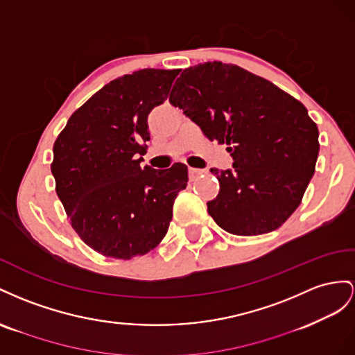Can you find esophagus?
<instances>
[{"label": "esophagus", "mask_w": 355, "mask_h": 355, "mask_svg": "<svg viewBox=\"0 0 355 355\" xmlns=\"http://www.w3.org/2000/svg\"><path fill=\"white\" fill-rule=\"evenodd\" d=\"M204 169H196V168H189V177L191 181H195L199 175L204 174Z\"/></svg>", "instance_id": "obj_1"}]
</instances>
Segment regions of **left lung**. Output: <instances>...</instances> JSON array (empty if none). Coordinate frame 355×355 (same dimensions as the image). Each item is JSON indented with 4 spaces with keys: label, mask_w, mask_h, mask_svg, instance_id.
<instances>
[{
    "label": "left lung",
    "mask_w": 355,
    "mask_h": 355,
    "mask_svg": "<svg viewBox=\"0 0 355 355\" xmlns=\"http://www.w3.org/2000/svg\"><path fill=\"white\" fill-rule=\"evenodd\" d=\"M169 103L234 157L232 171L211 168L220 191L207 205L217 225L241 236L284 225L300 205L320 151L305 105L269 80L218 60L186 68Z\"/></svg>",
    "instance_id": "8db88e82"
}]
</instances>
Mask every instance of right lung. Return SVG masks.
Masks as SVG:
<instances>
[{"mask_svg":"<svg viewBox=\"0 0 355 355\" xmlns=\"http://www.w3.org/2000/svg\"><path fill=\"white\" fill-rule=\"evenodd\" d=\"M180 69L144 68L105 85L77 108L53 144L50 165L71 226L111 259L144 256L165 238L187 166L141 168L147 117L164 104Z\"/></svg>","mask_w":355,"mask_h":355,"instance_id":"obj_1","label":"right lung"}]
</instances>
